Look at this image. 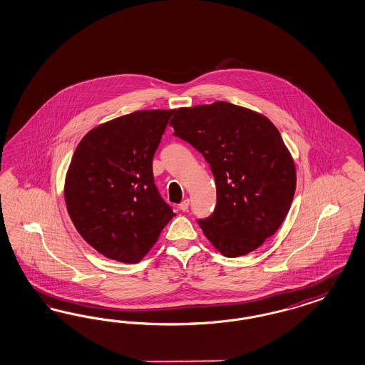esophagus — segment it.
I'll return each mask as SVG.
<instances>
[{"instance_id": "obj_1", "label": "esophagus", "mask_w": 365, "mask_h": 365, "mask_svg": "<svg viewBox=\"0 0 365 365\" xmlns=\"http://www.w3.org/2000/svg\"><path fill=\"white\" fill-rule=\"evenodd\" d=\"M190 206V200H183V201L179 203V209L182 210V212H187L189 210Z\"/></svg>"}]
</instances>
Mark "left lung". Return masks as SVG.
<instances>
[{"mask_svg": "<svg viewBox=\"0 0 365 365\" xmlns=\"http://www.w3.org/2000/svg\"><path fill=\"white\" fill-rule=\"evenodd\" d=\"M170 125L210 164L217 205L198 222L214 248L237 257L275 235L297 187L295 163L277 126L225 101L179 108Z\"/></svg>", "mask_w": 365, "mask_h": 365, "instance_id": "left-lung-1", "label": "left lung"}]
</instances>
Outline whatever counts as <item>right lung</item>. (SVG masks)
<instances>
[{
	"label": "right lung",
	"instance_id": "1",
	"mask_svg": "<svg viewBox=\"0 0 365 365\" xmlns=\"http://www.w3.org/2000/svg\"><path fill=\"white\" fill-rule=\"evenodd\" d=\"M174 110H138L93 128L64 182L78 233L96 251L138 263L175 215L153 183L152 160Z\"/></svg>",
	"mask_w": 365,
	"mask_h": 365
}]
</instances>
